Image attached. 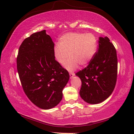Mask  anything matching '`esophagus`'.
Segmentation results:
<instances>
[{
    "mask_svg": "<svg viewBox=\"0 0 134 134\" xmlns=\"http://www.w3.org/2000/svg\"><path fill=\"white\" fill-rule=\"evenodd\" d=\"M69 75H70V78H72V77H73L74 75H75V74H74V72H70V73H69Z\"/></svg>",
    "mask_w": 134,
    "mask_h": 134,
    "instance_id": "esophagus-1",
    "label": "esophagus"
}]
</instances>
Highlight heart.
Wrapping results in <instances>:
<instances>
[{"mask_svg":"<svg viewBox=\"0 0 134 134\" xmlns=\"http://www.w3.org/2000/svg\"><path fill=\"white\" fill-rule=\"evenodd\" d=\"M97 48V40L91 33L69 32L59 38V44L55 45L54 55L59 64L72 71L78 67L85 66L93 58Z\"/></svg>","mask_w":134,"mask_h":134,"instance_id":"b5f03b06","label":"heart"}]
</instances>
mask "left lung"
<instances>
[{
    "label": "left lung",
    "mask_w": 134,
    "mask_h": 134,
    "mask_svg": "<svg viewBox=\"0 0 134 134\" xmlns=\"http://www.w3.org/2000/svg\"><path fill=\"white\" fill-rule=\"evenodd\" d=\"M118 59L115 47L107 37H99V48L89 65L76 73L81 81L80 95L86 102H102L116 85Z\"/></svg>",
    "instance_id": "obj_1"
}]
</instances>
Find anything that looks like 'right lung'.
<instances>
[{"label":"right lung","instance_id":"1","mask_svg":"<svg viewBox=\"0 0 134 134\" xmlns=\"http://www.w3.org/2000/svg\"><path fill=\"white\" fill-rule=\"evenodd\" d=\"M54 44L43 30L25 38L16 58L22 88L29 99L42 109L55 107L63 98L69 72L55 60Z\"/></svg>","mask_w":134,"mask_h":134}]
</instances>
